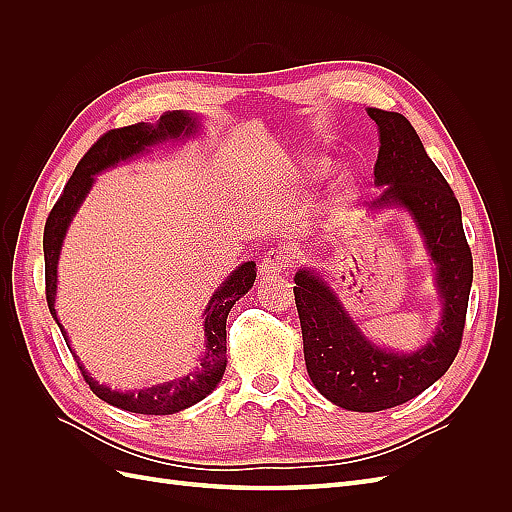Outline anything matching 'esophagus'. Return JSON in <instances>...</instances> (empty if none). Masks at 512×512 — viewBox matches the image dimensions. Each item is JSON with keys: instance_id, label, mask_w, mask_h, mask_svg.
I'll return each mask as SVG.
<instances>
[{"instance_id": "esophagus-1", "label": "esophagus", "mask_w": 512, "mask_h": 512, "mask_svg": "<svg viewBox=\"0 0 512 512\" xmlns=\"http://www.w3.org/2000/svg\"><path fill=\"white\" fill-rule=\"evenodd\" d=\"M290 267V252L286 250H271L260 260V275L262 277H271V275H280Z\"/></svg>"}]
</instances>
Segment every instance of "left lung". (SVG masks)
<instances>
[{
	"label": "left lung",
	"mask_w": 512,
	"mask_h": 512,
	"mask_svg": "<svg viewBox=\"0 0 512 512\" xmlns=\"http://www.w3.org/2000/svg\"><path fill=\"white\" fill-rule=\"evenodd\" d=\"M367 113L380 130L374 175L384 185L371 207L401 205L412 213L438 267L444 312L425 348L412 354L386 352L367 342L318 275H294L307 374L324 397L352 412L406 404L446 374L461 348L472 288V252L451 185L404 115L380 108H367Z\"/></svg>",
	"instance_id": "left-lung-1"
}]
</instances>
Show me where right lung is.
I'll list each match as a JSON object with an SVG mask.
<instances>
[{"instance_id": "add662e5", "label": "right lung", "mask_w": 512, "mask_h": 512, "mask_svg": "<svg viewBox=\"0 0 512 512\" xmlns=\"http://www.w3.org/2000/svg\"><path fill=\"white\" fill-rule=\"evenodd\" d=\"M196 128V119L188 113L181 111H168L160 117L156 126H147V123H134V126L108 130L102 134L98 141L89 147V151L76 164L72 177L68 179L64 192L57 198L53 205L49 218L44 224V280H46V303L53 318L55 314V290H57V260L61 243H64V235L68 230V224L76 209L81 207L85 194L89 192L91 183H94V175L100 170L113 166L121 160H128L136 153H141L145 147L156 145L166 141V138H179L188 136ZM256 265L254 262H243V265L232 273L228 280L220 286V290L213 294L209 301V307L205 312V337H207V352L205 359L200 363V369L194 374L185 376L181 380H173L166 384L151 386V389L138 391V393H119L111 391L108 386L98 384L94 378L87 376V371L79 363L81 374L89 389L94 391L102 401L111 406H117L121 410L136 412V414H175L179 410L190 408L198 404L200 399H205L218 382L222 380V374L226 369V318L243 294L252 288L256 280ZM59 324V320H57ZM61 329V324H59ZM66 337V331H61ZM68 344V342H66Z\"/></svg>"}]
</instances>
